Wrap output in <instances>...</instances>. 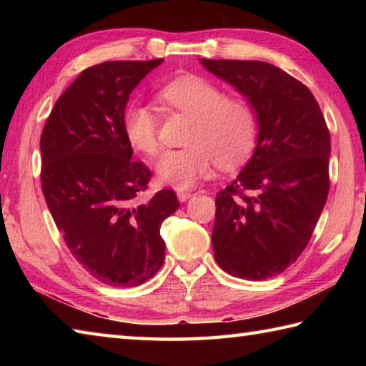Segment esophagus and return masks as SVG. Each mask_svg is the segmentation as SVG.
Listing matches in <instances>:
<instances>
[{"mask_svg": "<svg viewBox=\"0 0 366 366\" xmlns=\"http://www.w3.org/2000/svg\"><path fill=\"white\" fill-rule=\"evenodd\" d=\"M192 197L190 190H177V198L179 201H187Z\"/></svg>", "mask_w": 366, "mask_h": 366, "instance_id": "obj_1", "label": "esophagus"}]
</instances>
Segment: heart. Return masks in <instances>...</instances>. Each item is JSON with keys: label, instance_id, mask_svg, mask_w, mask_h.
<instances>
[{"label": "heart", "instance_id": "heart-1", "mask_svg": "<svg viewBox=\"0 0 366 366\" xmlns=\"http://www.w3.org/2000/svg\"><path fill=\"white\" fill-rule=\"evenodd\" d=\"M171 113L190 118L184 135L187 146L171 149L157 163L162 182L184 190L209 174L214 163L232 169L250 157L259 138V114L244 97H227L206 76L185 74L167 81L157 92ZM129 144L146 157L160 149V118L151 105L132 102L122 114Z\"/></svg>", "mask_w": 366, "mask_h": 366}]
</instances>
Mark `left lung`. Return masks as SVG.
Segmentation results:
<instances>
[{
	"label": "left lung",
	"instance_id": "obj_1",
	"mask_svg": "<svg viewBox=\"0 0 366 366\" xmlns=\"http://www.w3.org/2000/svg\"><path fill=\"white\" fill-rule=\"evenodd\" d=\"M259 114L247 167L215 197V261L232 277L266 280L297 261L327 201L330 132L312 92L262 61L201 59Z\"/></svg>",
	"mask_w": 366,
	"mask_h": 366
}]
</instances>
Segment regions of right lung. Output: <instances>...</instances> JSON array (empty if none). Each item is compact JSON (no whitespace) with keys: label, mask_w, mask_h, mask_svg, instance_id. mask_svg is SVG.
I'll return each mask as SVG.
<instances>
[{"label":"right lung","mask_w":366,"mask_h":366,"mask_svg":"<svg viewBox=\"0 0 366 366\" xmlns=\"http://www.w3.org/2000/svg\"><path fill=\"white\" fill-rule=\"evenodd\" d=\"M107 61L76 76L41 135V185L74 258L99 282L138 286L165 258L160 227L179 207L173 190L151 198V169L132 159L122 129L130 92L162 63Z\"/></svg>","instance_id":"1"}]
</instances>
